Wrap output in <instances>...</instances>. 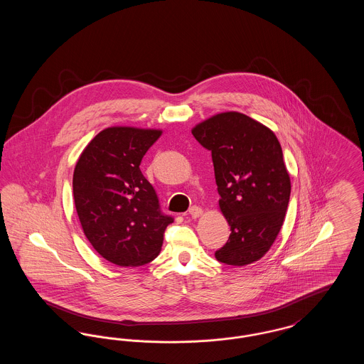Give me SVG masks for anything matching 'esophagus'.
<instances>
[{
	"label": "esophagus",
	"mask_w": 364,
	"mask_h": 364,
	"mask_svg": "<svg viewBox=\"0 0 364 364\" xmlns=\"http://www.w3.org/2000/svg\"><path fill=\"white\" fill-rule=\"evenodd\" d=\"M202 213H203L202 208H198V206H192L190 208V214L192 218H199L202 215Z\"/></svg>",
	"instance_id": "obj_1"
}]
</instances>
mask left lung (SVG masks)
Listing matches in <instances>:
<instances>
[{"label": "left lung", "instance_id": "left-lung-1", "mask_svg": "<svg viewBox=\"0 0 364 364\" xmlns=\"http://www.w3.org/2000/svg\"><path fill=\"white\" fill-rule=\"evenodd\" d=\"M192 135L211 151L220 210L230 226L218 262L245 266L277 239L291 196V177L274 132L239 112L196 124Z\"/></svg>", "mask_w": 364, "mask_h": 364}]
</instances>
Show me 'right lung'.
Wrapping results in <instances>:
<instances>
[{"instance_id": "obj_1", "label": "right lung", "mask_w": 364, "mask_h": 364, "mask_svg": "<svg viewBox=\"0 0 364 364\" xmlns=\"http://www.w3.org/2000/svg\"><path fill=\"white\" fill-rule=\"evenodd\" d=\"M161 129L109 127L91 139L73 171V199L83 232L110 263L136 267L156 259L173 218L159 210L141 158Z\"/></svg>"}]
</instances>
